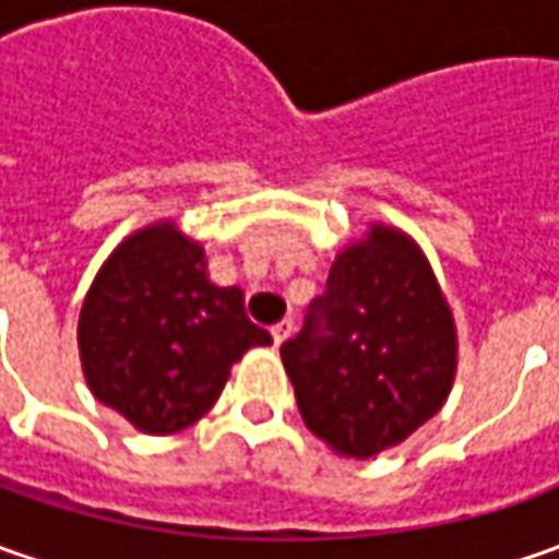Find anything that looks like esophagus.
<instances>
[{
  "label": "esophagus",
  "mask_w": 559,
  "mask_h": 559,
  "mask_svg": "<svg viewBox=\"0 0 559 559\" xmlns=\"http://www.w3.org/2000/svg\"><path fill=\"white\" fill-rule=\"evenodd\" d=\"M292 333H295V323H292V320H280V323L270 330V335H273V345H283Z\"/></svg>",
  "instance_id": "1"
}]
</instances>
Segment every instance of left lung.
I'll list each match as a JSON object with an SVG mask.
<instances>
[{"label":"left lung","instance_id":"left-lung-1","mask_svg":"<svg viewBox=\"0 0 559 559\" xmlns=\"http://www.w3.org/2000/svg\"><path fill=\"white\" fill-rule=\"evenodd\" d=\"M286 364L305 426L367 461L436 417L457 370L454 317L419 246L373 224L330 267Z\"/></svg>","mask_w":559,"mask_h":559}]
</instances>
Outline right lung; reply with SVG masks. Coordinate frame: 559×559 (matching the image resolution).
Wrapping results in <instances>:
<instances>
[{"label":"right lung","instance_id":"1","mask_svg":"<svg viewBox=\"0 0 559 559\" xmlns=\"http://www.w3.org/2000/svg\"><path fill=\"white\" fill-rule=\"evenodd\" d=\"M270 342L248 320L242 289L214 286L204 248L170 221L136 229L111 251L76 323L86 385L148 436L202 419L229 367Z\"/></svg>","mask_w":559,"mask_h":559}]
</instances>
